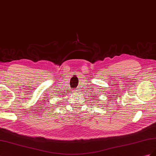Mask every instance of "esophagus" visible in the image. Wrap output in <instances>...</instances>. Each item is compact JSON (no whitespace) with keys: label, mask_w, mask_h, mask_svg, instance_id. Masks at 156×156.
Segmentation results:
<instances>
[{"label":"esophagus","mask_w":156,"mask_h":156,"mask_svg":"<svg viewBox=\"0 0 156 156\" xmlns=\"http://www.w3.org/2000/svg\"><path fill=\"white\" fill-rule=\"evenodd\" d=\"M73 92H78V90H73Z\"/></svg>","instance_id":"esophagus-1"}]
</instances>
